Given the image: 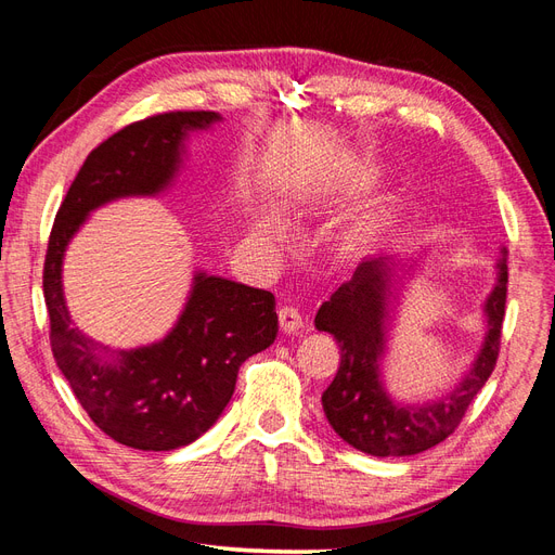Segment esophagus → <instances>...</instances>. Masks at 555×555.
I'll return each mask as SVG.
<instances>
[{
  "label": "esophagus",
  "mask_w": 555,
  "mask_h": 555,
  "mask_svg": "<svg viewBox=\"0 0 555 555\" xmlns=\"http://www.w3.org/2000/svg\"><path fill=\"white\" fill-rule=\"evenodd\" d=\"M278 319H280V331L282 333H296L300 326H304V322H300L298 310L289 308V306H282L278 310Z\"/></svg>",
  "instance_id": "obj_1"
}]
</instances>
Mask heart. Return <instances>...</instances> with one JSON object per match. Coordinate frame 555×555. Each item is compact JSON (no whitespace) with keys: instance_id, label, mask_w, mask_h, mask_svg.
<instances>
[{"instance_id":"1","label":"heart","mask_w":555,"mask_h":555,"mask_svg":"<svg viewBox=\"0 0 555 555\" xmlns=\"http://www.w3.org/2000/svg\"><path fill=\"white\" fill-rule=\"evenodd\" d=\"M389 215L384 210L359 217L338 236V251L347 259H359L367 255L382 241L386 229H389ZM251 236L263 247H275L282 241V231L271 220H257Z\"/></svg>"}]
</instances>
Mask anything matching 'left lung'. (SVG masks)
Masks as SVG:
<instances>
[{"label": "left lung", "instance_id": "1", "mask_svg": "<svg viewBox=\"0 0 555 555\" xmlns=\"http://www.w3.org/2000/svg\"><path fill=\"white\" fill-rule=\"evenodd\" d=\"M400 259L375 257L359 263L349 282L319 308L317 331L331 333L340 345V367L322 393L331 428L354 449L371 456H414L447 440L465 410L491 377L507 304V249L498 259L495 287L486 298V335L465 377L444 396L422 405L396 402L382 379L386 335L405 275ZM412 268V266H410ZM410 273V271H405Z\"/></svg>", "mask_w": 555, "mask_h": 555}]
</instances>
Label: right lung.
Returning <instances> with one entry per match:
<instances>
[{"label":"right lung","mask_w":555,"mask_h":555,"mask_svg":"<svg viewBox=\"0 0 555 555\" xmlns=\"http://www.w3.org/2000/svg\"><path fill=\"white\" fill-rule=\"evenodd\" d=\"M220 120L212 111H176L113 133L80 166L50 231L43 296L53 357L92 422L131 449L188 447L220 418L243 361L275 340V296L196 271L188 304L159 343L113 351L72 322L62 289L64 251L92 210L169 190L190 133Z\"/></svg>","instance_id":"right-lung-1"}]
</instances>
